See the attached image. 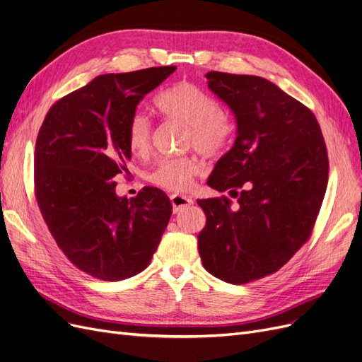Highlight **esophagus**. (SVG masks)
Masks as SVG:
<instances>
[{"instance_id": "esophagus-1", "label": "esophagus", "mask_w": 362, "mask_h": 362, "mask_svg": "<svg viewBox=\"0 0 362 362\" xmlns=\"http://www.w3.org/2000/svg\"><path fill=\"white\" fill-rule=\"evenodd\" d=\"M170 199H171V204H173V210H174V213H177V211H180L182 209H185V207H188V206L194 204L192 198H191V197H186V195L174 194V195H171V197H170Z\"/></svg>"}]
</instances>
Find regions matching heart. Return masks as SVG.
I'll return each mask as SVG.
<instances>
[{"label":"heart","mask_w":362,"mask_h":362,"mask_svg":"<svg viewBox=\"0 0 362 362\" xmlns=\"http://www.w3.org/2000/svg\"><path fill=\"white\" fill-rule=\"evenodd\" d=\"M156 110L171 122L188 127V147H195L207 156L221 153L233 136L231 117L218 105L209 92L191 82H179L155 98ZM127 141L134 155L144 156L152 146V125L143 113H136L128 124ZM202 171V163L194 156L164 159L151 174L160 188L183 192L191 188L194 177Z\"/></svg>","instance_id":"heart-1"}]
</instances>
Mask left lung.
I'll list each match as a JSON object with an SVG mask.
<instances>
[{
  "label": "left lung",
  "mask_w": 362,
  "mask_h": 362,
  "mask_svg": "<svg viewBox=\"0 0 362 362\" xmlns=\"http://www.w3.org/2000/svg\"><path fill=\"white\" fill-rule=\"evenodd\" d=\"M209 89L230 107L237 139L207 185L237 198L199 199L204 269L243 285L276 273L309 240L328 183V155L315 115L270 80L210 71Z\"/></svg>",
  "instance_id": "1"
}]
</instances>
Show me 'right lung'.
Wrapping results in <instances>:
<instances>
[{
    "label": "right lung",
    "instance_id": "obj_1",
    "mask_svg": "<svg viewBox=\"0 0 362 362\" xmlns=\"http://www.w3.org/2000/svg\"><path fill=\"white\" fill-rule=\"evenodd\" d=\"M174 65L98 76L57 101L38 131L35 198L59 249L78 270L116 282L151 264L173 206L165 192L143 188L117 197L116 177L129 173V119Z\"/></svg>",
    "mask_w": 362,
    "mask_h": 362
}]
</instances>
